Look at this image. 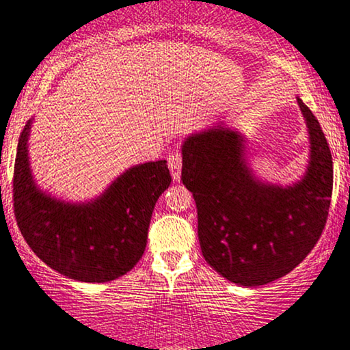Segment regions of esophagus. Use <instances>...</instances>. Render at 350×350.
I'll return each instance as SVG.
<instances>
[{
  "instance_id": "34e87169",
  "label": "esophagus",
  "mask_w": 350,
  "mask_h": 350,
  "mask_svg": "<svg viewBox=\"0 0 350 350\" xmlns=\"http://www.w3.org/2000/svg\"><path fill=\"white\" fill-rule=\"evenodd\" d=\"M167 166H170L171 176L174 180L180 179V170H183V153L179 150L171 152L167 155Z\"/></svg>"
}]
</instances>
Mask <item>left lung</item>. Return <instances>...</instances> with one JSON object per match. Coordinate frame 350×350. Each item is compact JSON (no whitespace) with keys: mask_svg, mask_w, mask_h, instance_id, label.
<instances>
[{"mask_svg":"<svg viewBox=\"0 0 350 350\" xmlns=\"http://www.w3.org/2000/svg\"><path fill=\"white\" fill-rule=\"evenodd\" d=\"M310 139L306 176L291 187L259 183L243 137L214 126L183 146L180 180L193 193L203 258L232 283L259 286L285 277L314 250L328 219L333 160L319 120L297 97Z\"/></svg>","mask_w":350,"mask_h":350,"instance_id":"left-lung-1","label":"left lung"}]
</instances>
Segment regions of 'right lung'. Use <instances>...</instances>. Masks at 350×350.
Listing matches in <instances>:
<instances>
[{"label": "right lung", "mask_w": 350, "mask_h": 350, "mask_svg": "<svg viewBox=\"0 0 350 350\" xmlns=\"http://www.w3.org/2000/svg\"><path fill=\"white\" fill-rule=\"evenodd\" d=\"M30 121L18 137L12 179L14 216L31 251L62 275L104 283L142 258L157 200L171 184L166 160L121 174L91 203L70 204L36 187L29 166Z\"/></svg>", "instance_id": "1"}]
</instances>
